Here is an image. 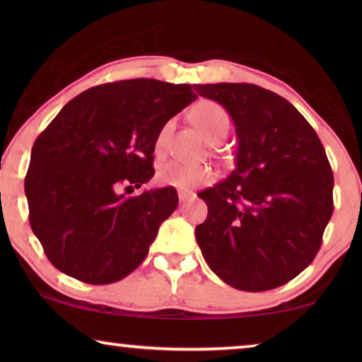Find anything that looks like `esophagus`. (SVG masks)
<instances>
[{"mask_svg": "<svg viewBox=\"0 0 362 362\" xmlns=\"http://www.w3.org/2000/svg\"><path fill=\"white\" fill-rule=\"evenodd\" d=\"M192 198H194V193L193 192H179L180 203H185V201H189Z\"/></svg>", "mask_w": 362, "mask_h": 362, "instance_id": "34e87169", "label": "esophagus"}]
</instances>
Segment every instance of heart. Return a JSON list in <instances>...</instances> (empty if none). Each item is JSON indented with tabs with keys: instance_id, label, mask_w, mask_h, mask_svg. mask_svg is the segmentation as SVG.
Wrapping results in <instances>:
<instances>
[{
	"instance_id": "b5f03b06",
	"label": "heart",
	"mask_w": 362,
	"mask_h": 362,
	"mask_svg": "<svg viewBox=\"0 0 362 362\" xmlns=\"http://www.w3.org/2000/svg\"><path fill=\"white\" fill-rule=\"evenodd\" d=\"M192 121L204 136L211 140L222 139L230 129L228 113L212 100H203L192 110ZM173 124L166 122L158 132L156 137V150L163 151L169 139ZM158 182L164 187H170L175 189H192L196 187L209 183L214 179V173L207 166L201 164H185L179 161H169L158 169L156 174Z\"/></svg>"
}]
</instances>
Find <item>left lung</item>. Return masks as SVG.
Segmentation results:
<instances>
[{
  "instance_id": "8db88e82",
  "label": "left lung",
  "mask_w": 362,
  "mask_h": 362,
  "mask_svg": "<svg viewBox=\"0 0 362 362\" xmlns=\"http://www.w3.org/2000/svg\"><path fill=\"white\" fill-rule=\"evenodd\" d=\"M236 126V166L198 193L207 218L194 235L226 284L263 292L310 265L334 212V174L320 137L284 97L249 83L198 84Z\"/></svg>"
}]
</instances>
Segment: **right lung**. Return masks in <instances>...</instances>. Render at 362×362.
<instances>
[{
	"mask_svg": "<svg viewBox=\"0 0 362 362\" xmlns=\"http://www.w3.org/2000/svg\"><path fill=\"white\" fill-rule=\"evenodd\" d=\"M196 86L137 78L95 86L70 100L32 148L25 175L30 226L54 267L88 284H112L148 254L175 211V188L137 196L155 175L161 127Z\"/></svg>",
	"mask_w": 362,
	"mask_h": 362,
	"instance_id": "1",
	"label": "right lung"
}]
</instances>
